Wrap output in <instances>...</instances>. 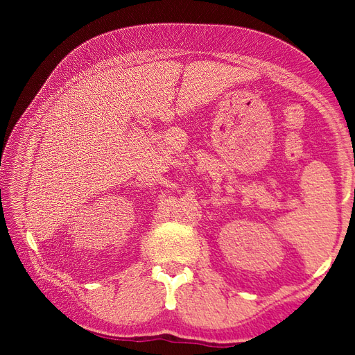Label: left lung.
<instances>
[{"instance_id": "1", "label": "left lung", "mask_w": 355, "mask_h": 355, "mask_svg": "<svg viewBox=\"0 0 355 355\" xmlns=\"http://www.w3.org/2000/svg\"><path fill=\"white\" fill-rule=\"evenodd\" d=\"M354 195H355V191H354Z\"/></svg>"}]
</instances>
